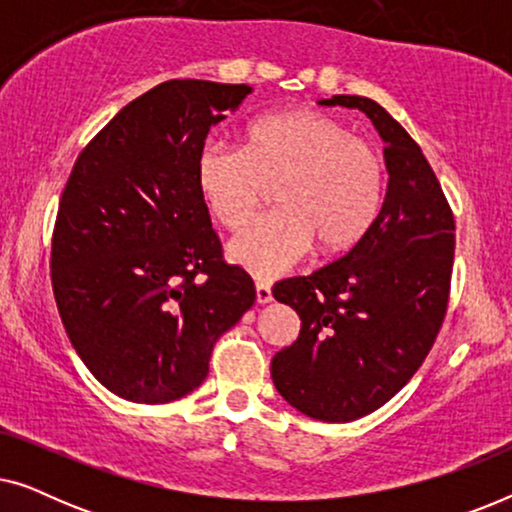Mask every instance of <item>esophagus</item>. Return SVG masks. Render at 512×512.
Instances as JSON below:
<instances>
[{"label": "esophagus", "instance_id": "1", "mask_svg": "<svg viewBox=\"0 0 512 512\" xmlns=\"http://www.w3.org/2000/svg\"><path fill=\"white\" fill-rule=\"evenodd\" d=\"M256 300L261 305H265V303H270L272 300V286H270V282H256Z\"/></svg>", "mask_w": 512, "mask_h": 512}]
</instances>
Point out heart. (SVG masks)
<instances>
[{
  "label": "heart",
  "instance_id": "b5f03b06",
  "mask_svg": "<svg viewBox=\"0 0 512 512\" xmlns=\"http://www.w3.org/2000/svg\"><path fill=\"white\" fill-rule=\"evenodd\" d=\"M198 184L228 230L247 228L275 188L279 209L230 242L228 254L254 275H277L307 254H342L361 242L384 200V163L338 118L296 109L256 118L242 149L207 144Z\"/></svg>",
  "mask_w": 512,
  "mask_h": 512
}]
</instances>
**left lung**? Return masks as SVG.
I'll use <instances>...</instances> for the list:
<instances>
[{
  "instance_id": "obj_1",
  "label": "left lung",
  "mask_w": 512,
  "mask_h": 512,
  "mask_svg": "<svg viewBox=\"0 0 512 512\" xmlns=\"http://www.w3.org/2000/svg\"><path fill=\"white\" fill-rule=\"evenodd\" d=\"M359 109L384 139L389 172L380 216L361 242L272 296L300 317V335L272 359L286 403L321 422H354L382 408L431 352L450 303L454 214L419 144L380 104L333 95Z\"/></svg>"
}]
</instances>
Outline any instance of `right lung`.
Instances as JSON below:
<instances>
[{
    "label": "right lung",
    "instance_id": "right-lung-1",
    "mask_svg": "<svg viewBox=\"0 0 512 512\" xmlns=\"http://www.w3.org/2000/svg\"><path fill=\"white\" fill-rule=\"evenodd\" d=\"M249 93L247 83H160L90 139L62 191L55 305L86 368L125 401L198 389L216 340L254 305V282L223 261L198 184L209 128Z\"/></svg>",
    "mask_w": 512,
    "mask_h": 512
}]
</instances>
